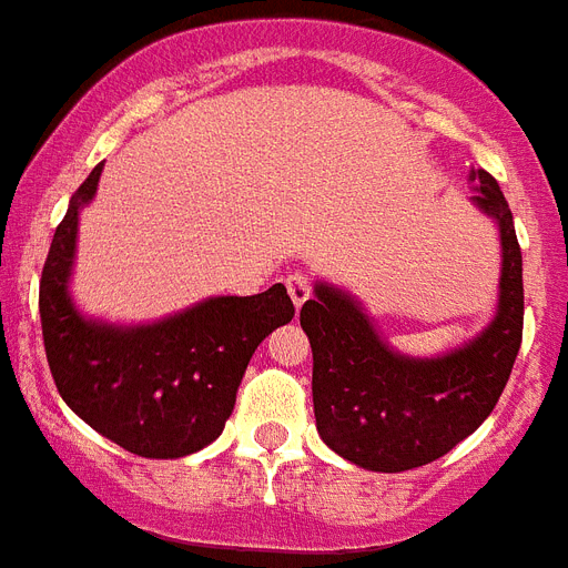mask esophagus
I'll return each instance as SVG.
<instances>
[{
  "instance_id": "obj_1",
  "label": "esophagus",
  "mask_w": 568,
  "mask_h": 568,
  "mask_svg": "<svg viewBox=\"0 0 568 568\" xmlns=\"http://www.w3.org/2000/svg\"><path fill=\"white\" fill-rule=\"evenodd\" d=\"M284 284H287V293L290 298H293L295 307H302V304L311 298V278L304 273H290L287 278H284Z\"/></svg>"
}]
</instances>
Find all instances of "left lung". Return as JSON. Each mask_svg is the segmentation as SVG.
Returning a JSON list of instances; mask_svg holds the SVG:
<instances>
[{
  "instance_id": "8db88e82",
  "label": "left lung",
  "mask_w": 568,
  "mask_h": 568,
  "mask_svg": "<svg viewBox=\"0 0 568 568\" xmlns=\"http://www.w3.org/2000/svg\"><path fill=\"white\" fill-rule=\"evenodd\" d=\"M470 203L499 229L494 318L458 348L412 357L392 348L357 295L316 281L302 307L313 348V412L327 447L374 473L442 458L485 424L523 342V252L514 217L487 171H470Z\"/></svg>"
}]
</instances>
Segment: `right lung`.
Here are the masks:
<instances>
[{"label": "right lung", "mask_w": 568, "mask_h": 568, "mask_svg": "<svg viewBox=\"0 0 568 568\" xmlns=\"http://www.w3.org/2000/svg\"><path fill=\"white\" fill-rule=\"evenodd\" d=\"M104 162L74 191L40 281V318L51 377L65 406L95 433L142 458H182L223 433L252 354L295 307L287 287L211 295L156 322L119 325L87 316L72 281L81 211Z\"/></svg>", "instance_id": "1"}]
</instances>
